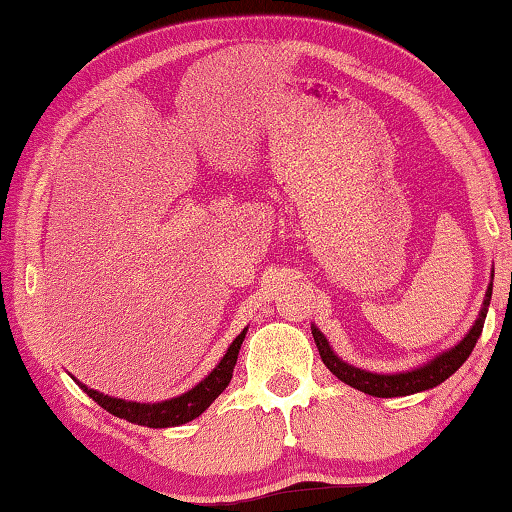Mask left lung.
Instances as JSON below:
<instances>
[{
    "label": "left lung",
    "mask_w": 512,
    "mask_h": 512,
    "mask_svg": "<svg viewBox=\"0 0 512 512\" xmlns=\"http://www.w3.org/2000/svg\"><path fill=\"white\" fill-rule=\"evenodd\" d=\"M492 280H494V271H492L488 291H485L481 312H478L474 326L469 328L467 335L462 337L456 346L437 353L435 358L419 364V367H412L408 371H396V373H376V371L353 367V364H348L346 360L339 358L335 351H332L326 335H323V332L312 323V335H314L316 348H319L321 353V360L339 380H342V383L360 389V392L369 396H378V399H394V396H408V394L433 389L440 383H444L449 376H453V373L465 364L469 353L474 351L478 337H481L485 316H488V307L492 298Z\"/></svg>",
    "instance_id": "obj_1"
}]
</instances>
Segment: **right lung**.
I'll return each mask as SVG.
<instances>
[{
  "instance_id": "1",
  "label": "right lung",
  "mask_w": 512,
  "mask_h": 512,
  "mask_svg": "<svg viewBox=\"0 0 512 512\" xmlns=\"http://www.w3.org/2000/svg\"><path fill=\"white\" fill-rule=\"evenodd\" d=\"M248 328L241 330V335L234 339V342L227 346L225 355L221 358V362L207 373L205 378L200 380L198 385H193L189 392H184L180 396H173V399L166 401H157V403H139V401H125V399H116V396L102 394L97 389H91L84 383L72 376V380L84 389V392L91 396V399L102 405L104 410L111 412L113 417L127 419L129 424L136 426H148V428H170V426H182L186 421L200 417L209 405H212L218 394L230 385L232 380V371L234 364H237L239 358V348L246 339Z\"/></svg>"
}]
</instances>
